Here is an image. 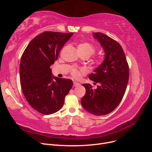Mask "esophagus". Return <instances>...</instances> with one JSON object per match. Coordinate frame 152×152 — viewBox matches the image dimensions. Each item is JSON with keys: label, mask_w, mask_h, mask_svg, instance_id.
Instances as JSON below:
<instances>
[{"label": "esophagus", "mask_w": 152, "mask_h": 152, "mask_svg": "<svg viewBox=\"0 0 152 152\" xmlns=\"http://www.w3.org/2000/svg\"><path fill=\"white\" fill-rule=\"evenodd\" d=\"M80 84L79 83V82H73V86L75 87H78L79 86Z\"/></svg>", "instance_id": "obj_1"}]
</instances>
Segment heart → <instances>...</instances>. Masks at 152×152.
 Here are the masks:
<instances>
[{
  "label": "heart",
  "instance_id": "1",
  "mask_svg": "<svg viewBox=\"0 0 152 152\" xmlns=\"http://www.w3.org/2000/svg\"><path fill=\"white\" fill-rule=\"evenodd\" d=\"M78 50L80 54H87L90 56L91 55L95 53V47L89 42H82L78 45ZM72 75L75 78H79L80 77V72L77 69H73L72 71Z\"/></svg>",
  "mask_w": 152,
  "mask_h": 152
}]
</instances>
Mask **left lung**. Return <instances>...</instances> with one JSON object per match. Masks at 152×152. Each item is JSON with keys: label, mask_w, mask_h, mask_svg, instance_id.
<instances>
[{"label": "left lung", "mask_w": 152, "mask_h": 152, "mask_svg": "<svg viewBox=\"0 0 152 152\" xmlns=\"http://www.w3.org/2000/svg\"><path fill=\"white\" fill-rule=\"evenodd\" d=\"M93 37L104 50V59L89 78L100 85L94 89L89 84H82L86 92L81 104L86 111L99 116L112 112L120 104L127 88L129 71L118 42L100 32L93 33Z\"/></svg>", "instance_id": "obj_1"}]
</instances>
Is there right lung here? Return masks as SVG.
<instances>
[{"instance_id": "right-lung-1", "label": "right lung", "mask_w": 152, "mask_h": 152, "mask_svg": "<svg viewBox=\"0 0 152 152\" xmlns=\"http://www.w3.org/2000/svg\"><path fill=\"white\" fill-rule=\"evenodd\" d=\"M73 34L43 32L30 41L22 54L20 78L23 93L31 107L42 114L60 110L72 87V80L54 77L50 66Z\"/></svg>"}]
</instances>
